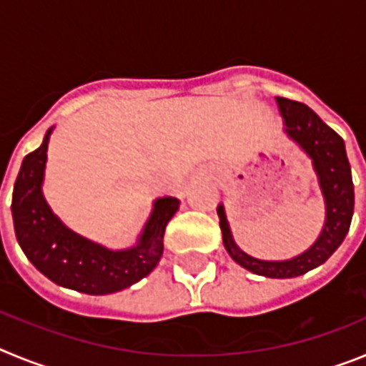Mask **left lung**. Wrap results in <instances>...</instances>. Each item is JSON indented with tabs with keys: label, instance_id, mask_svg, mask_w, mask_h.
<instances>
[{
	"label": "left lung",
	"instance_id": "8db88e82",
	"mask_svg": "<svg viewBox=\"0 0 366 366\" xmlns=\"http://www.w3.org/2000/svg\"><path fill=\"white\" fill-rule=\"evenodd\" d=\"M274 100L284 122V134L312 159L313 172L325 199V225L321 234L297 257L287 260H260L238 247L223 203H219L216 211L219 216L223 247L238 266L267 279H293L325 264L342 244L354 216V183L345 141L302 102L282 97Z\"/></svg>",
	"mask_w": 366,
	"mask_h": 366
}]
</instances>
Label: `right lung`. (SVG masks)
Instances as JSON below:
<instances>
[{
    "label": "right lung",
    "instance_id": "1",
    "mask_svg": "<svg viewBox=\"0 0 366 366\" xmlns=\"http://www.w3.org/2000/svg\"><path fill=\"white\" fill-rule=\"evenodd\" d=\"M54 126L40 148L25 155L12 192V219L18 244L31 264L62 287L87 295H108L139 282L163 257L167 223L179 209L172 196L157 198L143 231L132 247L109 249L74 232L51 211L44 198L47 147Z\"/></svg>",
    "mask_w": 366,
    "mask_h": 366
}]
</instances>
